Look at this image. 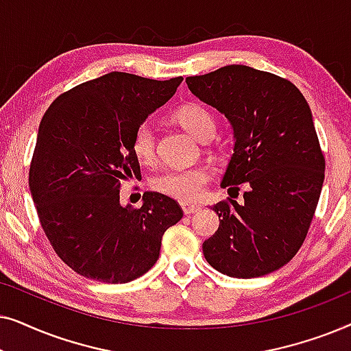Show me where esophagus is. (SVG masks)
<instances>
[{"instance_id":"esophagus-1","label":"esophagus","mask_w":351,"mask_h":351,"mask_svg":"<svg viewBox=\"0 0 351 351\" xmlns=\"http://www.w3.org/2000/svg\"><path fill=\"white\" fill-rule=\"evenodd\" d=\"M180 206H182V210H184L185 215H191V214H195L196 210L201 209L198 204H193V203H180Z\"/></svg>"}]
</instances>
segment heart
Listing matches in <instances>:
<instances>
[{
  "instance_id": "obj_1",
  "label": "heart",
  "mask_w": 351,
  "mask_h": 351,
  "mask_svg": "<svg viewBox=\"0 0 351 351\" xmlns=\"http://www.w3.org/2000/svg\"><path fill=\"white\" fill-rule=\"evenodd\" d=\"M179 123L198 142L210 141L215 132V121L208 108L199 104H186L174 113ZM132 152L143 165H153L156 160V136L148 123L141 124L132 137ZM210 179L206 167H191L182 171H166L152 180L153 190L182 201L198 199Z\"/></svg>"
}]
</instances>
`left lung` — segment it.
I'll use <instances>...</instances> for the list:
<instances>
[{"mask_svg": "<svg viewBox=\"0 0 351 351\" xmlns=\"http://www.w3.org/2000/svg\"><path fill=\"white\" fill-rule=\"evenodd\" d=\"M191 94L225 114L233 155L222 185L239 190L214 206L219 230L203 243L206 261L232 278L286 265L308 233L324 182V156L306 100L291 81L246 65L185 80Z\"/></svg>", "mask_w": 351, "mask_h": 351, "instance_id": "1", "label": "left lung"}]
</instances>
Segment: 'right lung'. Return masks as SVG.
Masks as SVG:
<instances>
[{
	"instance_id": "1",
	"label": "right lung",
	"mask_w": 351,
	"mask_h": 351,
	"mask_svg": "<svg viewBox=\"0 0 351 351\" xmlns=\"http://www.w3.org/2000/svg\"><path fill=\"white\" fill-rule=\"evenodd\" d=\"M182 81L112 71L59 95L43 117L28 186L56 254L80 275L112 285L142 276L184 215L156 191L138 209L119 203L121 182L141 176L134 132Z\"/></svg>"
}]
</instances>
